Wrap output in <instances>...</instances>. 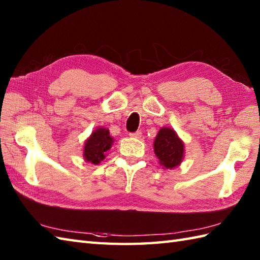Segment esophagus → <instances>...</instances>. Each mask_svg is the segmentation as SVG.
I'll list each match as a JSON object with an SVG mask.
<instances>
[{
	"mask_svg": "<svg viewBox=\"0 0 260 260\" xmlns=\"http://www.w3.org/2000/svg\"><path fill=\"white\" fill-rule=\"evenodd\" d=\"M129 136L133 137V139H141V137H142V132L137 131V132H135V133H131Z\"/></svg>",
	"mask_w": 260,
	"mask_h": 260,
	"instance_id": "1",
	"label": "esophagus"
}]
</instances>
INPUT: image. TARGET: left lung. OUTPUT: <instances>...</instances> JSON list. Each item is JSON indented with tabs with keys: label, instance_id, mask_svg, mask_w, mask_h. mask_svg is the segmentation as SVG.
<instances>
[{
	"label": "left lung",
	"instance_id": "obj_1",
	"mask_svg": "<svg viewBox=\"0 0 260 260\" xmlns=\"http://www.w3.org/2000/svg\"><path fill=\"white\" fill-rule=\"evenodd\" d=\"M154 152L163 168L172 170L183 159L184 144L174 129L162 127L154 141Z\"/></svg>",
	"mask_w": 260,
	"mask_h": 260
}]
</instances>
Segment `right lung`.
Listing matches in <instances>:
<instances>
[{"label": "right lung", "instance_id": "obj_1", "mask_svg": "<svg viewBox=\"0 0 260 260\" xmlns=\"http://www.w3.org/2000/svg\"><path fill=\"white\" fill-rule=\"evenodd\" d=\"M113 137L109 135V131L104 127H98L91 133L85 142L84 158L86 162L91 164H99L106 157V152L113 145Z\"/></svg>", "mask_w": 260, "mask_h": 260}]
</instances>
